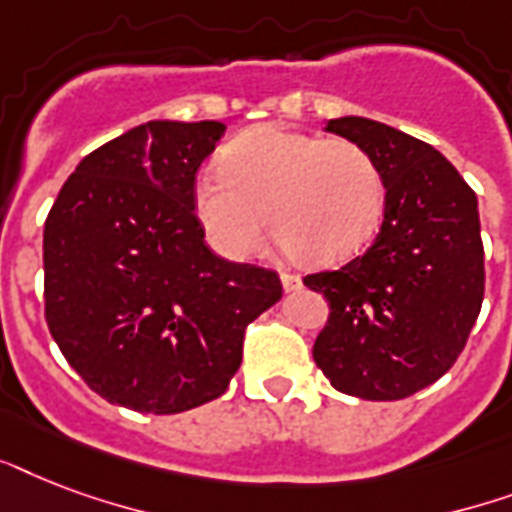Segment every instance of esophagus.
<instances>
[{
  "mask_svg": "<svg viewBox=\"0 0 512 512\" xmlns=\"http://www.w3.org/2000/svg\"><path fill=\"white\" fill-rule=\"evenodd\" d=\"M281 284H284V289H287V292H295V289L303 287V279H300V276L292 271H281Z\"/></svg>",
  "mask_w": 512,
  "mask_h": 512,
  "instance_id": "esophagus-1",
  "label": "esophagus"
}]
</instances>
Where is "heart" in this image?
Instances as JSON below:
<instances>
[{"mask_svg": "<svg viewBox=\"0 0 512 512\" xmlns=\"http://www.w3.org/2000/svg\"><path fill=\"white\" fill-rule=\"evenodd\" d=\"M220 172L193 185V215L220 255L241 260L268 231L289 257L332 265L372 239L385 180L364 146L279 127H255L220 154Z\"/></svg>", "mask_w": 512, "mask_h": 512, "instance_id": "heart-1", "label": "heart"}]
</instances>
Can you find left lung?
Masks as SVG:
<instances>
[{
	"instance_id": "left-lung-1",
	"label": "left lung",
	"mask_w": 512,
	"mask_h": 512,
	"mask_svg": "<svg viewBox=\"0 0 512 512\" xmlns=\"http://www.w3.org/2000/svg\"><path fill=\"white\" fill-rule=\"evenodd\" d=\"M329 132L364 146L385 180V215L364 255L303 284L327 297L313 358L340 393L398 401L444 377L484 303L478 199L422 140L342 116Z\"/></svg>"
}]
</instances>
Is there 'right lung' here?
Returning <instances> with one entry per match:
<instances>
[{
	"mask_svg": "<svg viewBox=\"0 0 512 512\" xmlns=\"http://www.w3.org/2000/svg\"><path fill=\"white\" fill-rule=\"evenodd\" d=\"M220 122H148L87 154L44 223V319L108 404L177 414L223 396L279 273L228 263L193 215Z\"/></svg>",
	"mask_w": 512,
	"mask_h": 512,
	"instance_id": "right-lung-1",
	"label": "right lung"
}]
</instances>
